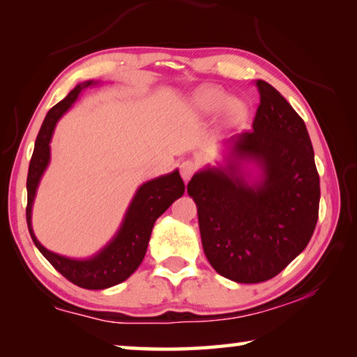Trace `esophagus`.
<instances>
[{"label": "esophagus", "mask_w": 357, "mask_h": 357, "mask_svg": "<svg viewBox=\"0 0 357 357\" xmlns=\"http://www.w3.org/2000/svg\"><path fill=\"white\" fill-rule=\"evenodd\" d=\"M197 168H198V164H197L195 160H192V159H187V160H184L183 164L179 165L181 176H183V179H184V181H189V179L193 176V173L197 172Z\"/></svg>", "instance_id": "1"}]
</instances>
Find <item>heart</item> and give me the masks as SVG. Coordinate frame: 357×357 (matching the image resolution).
<instances>
[{"instance_id":"heart-1","label":"heart","mask_w":357,"mask_h":357,"mask_svg":"<svg viewBox=\"0 0 357 357\" xmlns=\"http://www.w3.org/2000/svg\"><path fill=\"white\" fill-rule=\"evenodd\" d=\"M193 105L198 112L202 113H214L219 110L222 107V114L225 121L228 123H234L243 118L244 114V107L236 99H228L225 93L219 88L214 86H204L202 89H198L195 98H193Z\"/></svg>"}]
</instances>
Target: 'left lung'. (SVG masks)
Wrapping results in <instances>:
<instances>
[{
	"instance_id": "obj_1",
	"label": "left lung",
	"mask_w": 357,
	"mask_h": 357,
	"mask_svg": "<svg viewBox=\"0 0 357 357\" xmlns=\"http://www.w3.org/2000/svg\"><path fill=\"white\" fill-rule=\"evenodd\" d=\"M259 105L253 130L233 137L227 168H206L190 179L204 255L238 283H259L282 273L315 231L319 176L305 123L274 86L257 80ZM253 160L262 181L247 185L238 160Z\"/></svg>"
}]
</instances>
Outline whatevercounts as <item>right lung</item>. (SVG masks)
<instances>
[{
    "instance_id": "add662e5",
    "label": "right lung",
    "mask_w": 357,
    "mask_h": 357,
    "mask_svg": "<svg viewBox=\"0 0 357 357\" xmlns=\"http://www.w3.org/2000/svg\"><path fill=\"white\" fill-rule=\"evenodd\" d=\"M91 84L94 83L84 82L77 84L66 96V99L50 108L40 126L28 168L26 223L33 243L59 274L80 288L104 289L118 285L135 273V269L143 261L144 253H146L155 220L172 206L174 200L183 197L185 185L178 170L144 183L137 190L116 236L113 238L110 244L105 245V249H102L98 255L89 259H72L56 255V253L47 250L36 239L31 228V208L36 189H38L39 181L48 165V160H50V140L53 129H55L58 119L63 116V113H66V110L77 100L82 89L91 86Z\"/></svg>"
}]
</instances>
